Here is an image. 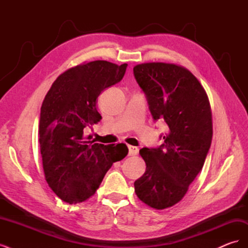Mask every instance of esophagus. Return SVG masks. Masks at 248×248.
I'll return each instance as SVG.
<instances>
[{"label":"esophagus","instance_id":"esophagus-1","mask_svg":"<svg viewBox=\"0 0 248 248\" xmlns=\"http://www.w3.org/2000/svg\"><path fill=\"white\" fill-rule=\"evenodd\" d=\"M139 152V148L136 146H128V155L129 156H133L137 155Z\"/></svg>","mask_w":248,"mask_h":248}]
</instances>
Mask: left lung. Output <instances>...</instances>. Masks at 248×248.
I'll return each mask as SVG.
<instances>
[{"mask_svg": "<svg viewBox=\"0 0 248 248\" xmlns=\"http://www.w3.org/2000/svg\"><path fill=\"white\" fill-rule=\"evenodd\" d=\"M133 73L153 120L167 127L161 146L140 150L147 168L134 191L146 205L162 210L184 198L204 166L213 134L211 108L201 82L182 66L144 63Z\"/></svg>", "mask_w": 248, "mask_h": 248, "instance_id": "1", "label": "left lung"}]
</instances>
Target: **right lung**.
<instances>
[{
	"label": "right lung",
	"instance_id": "right-lung-1",
	"mask_svg": "<svg viewBox=\"0 0 248 248\" xmlns=\"http://www.w3.org/2000/svg\"><path fill=\"white\" fill-rule=\"evenodd\" d=\"M127 64L84 63L66 70L43 100L39 144L46 182L68 204H78L98 189L112 163L128 154L125 144L102 145L85 137V128L98 123L97 98L124 77Z\"/></svg>",
	"mask_w": 248,
	"mask_h": 248
}]
</instances>
